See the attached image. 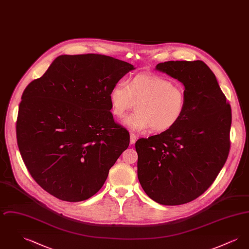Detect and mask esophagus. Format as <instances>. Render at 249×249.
Here are the masks:
<instances>
[{"label":"esophagus","instance_id":"obj_1","mask_svg":"<svg viewBox=\"0 0 249 249\" xmlns=\"http://www.w3.org/2000/svg\"><path fill=\"white\" fill-rule=\"evenodd\" d=\"M136 140H137V135H136V134H133V133H130V143H131V144H132V143H134V142H136Z\"/></svg>","mask_w":249,"mask_h":249}]
</instances>
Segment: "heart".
I'll list each match as a JSON object with an SVG mask.
<instances>
[{
    "instance_id": "obj_1",
    "label": "heart",
    "mask_w": 249,
    "mask_h": 249,
    "mask_svg": "<svg viewBox=\"0 0 249 249\" xmlns=\"http://www.w3.org/2000/svg\"><path fill=\"white\" fill-rule=\"evenodd\" d=\"M111 113L121 119L134 107L136 112L124 120L133 130H152L162 132L171 130L183 118L187 98L182 87L163 76L140 73L129 84L119 80L109 92Z\"/></svg>"
}]
</instances>
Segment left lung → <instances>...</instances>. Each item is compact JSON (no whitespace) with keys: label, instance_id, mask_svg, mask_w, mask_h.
Returning <instances> with one entry per match:
<instances>
[{"label":"left lung","instance_id":"1","mask_svg":"<svg viewBox=\"0 0 249 249\" xmlns=\"http://www.w3.org/2000/svg\"><path fill=\"white\" fill-rule=\"evenodd\" d=\"M156 69L184 85L187 105L174 128L135 142L137 174L149 198L179 205L201 196L225 164L231 108L203 61L170 60Z\"/></svg>","mask_w":249,"mask_h":249}]
</instances>
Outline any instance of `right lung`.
<instances>
[{
  "mask_svg": "<svg viewBox=\"0 0 249 249\" xmlns=\"http://www.w3.org/2000/svg\"><path fill=\"white\" fill-rule=\"evenodd\" d=\"M134 67L101 54L61 55L27 86L17 119V140L36 183L59 200L97 193L130 143L115 122L109 92Z\"/></svg>",
  "mask_w": 249,
  "mask_h": 249,
  "instance_id": "add662e5",
  "label": "right lung"
}]
</instances>
